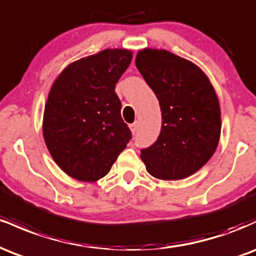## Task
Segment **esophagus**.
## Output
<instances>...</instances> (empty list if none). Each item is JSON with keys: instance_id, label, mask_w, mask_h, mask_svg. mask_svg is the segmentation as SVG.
Returning <instances> with one entry per match:
<instances>
[{"instance_id": "1", "label": "esophagus", "mask_w": 256, "mask_h": 256, "mask_svg": "<svg viewBox=\"0 0 256 256\" xmlns=\"http://www.w3.org/2000/svg\"><path fill=\"white\" fill-rule=\"evenodd\" d=\"M130 130L132 134H136L137 130H138V122H134V124L130 125Z\"/></svg>"}]
</instances>
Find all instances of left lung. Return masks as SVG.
Instances as JSON below:
<instances>
[{
  "label": "left lung",
  "mask_w": 256,
  "mask_h": 256,
  "mask_svg": "<svg viewBox=\"0 0 256 256\" xmlns=\"http://www.w3.org/2000/svg\"><path fill=\"white\" fill-rule=\"evenodd\" d=\"M136 67L156 95L162 125L158 140L140 158L152 177L179 180L198 172L218 146L219 100L206 73L165 49L137 52Z\"/></svg>",
  "instance_id": "left-lung-1"
}]
</instances>
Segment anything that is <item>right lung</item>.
<instances>
[{"mask_svg": "<svg viewBox=\"0 0 256 256\" xmlns=\"http://www.w3.org/2000/svg\"><path fill=\"white\" fill-rule=\"evenodd\" d=\"M132 60L128 49H104L70 64L49 91L43 137L52 158L79 182L110 171L131 140L116 84Z\"/></svg>", "mask_w": 256, "mask_h": 256, "instance_id": "add662e5", "label": "right lung"}]
</instances>
